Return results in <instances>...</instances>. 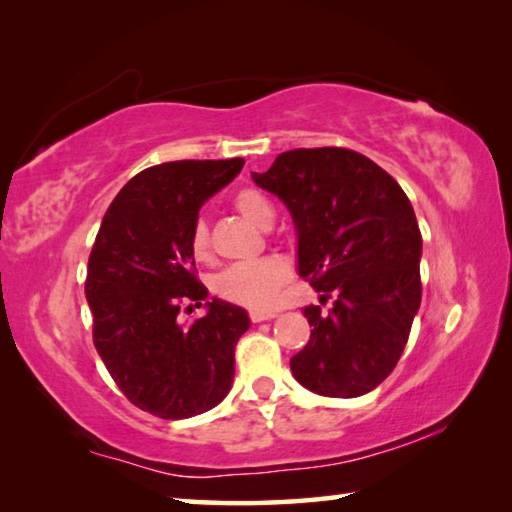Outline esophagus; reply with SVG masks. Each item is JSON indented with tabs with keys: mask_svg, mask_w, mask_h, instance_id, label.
I'll list each match as a JSON object with an SVG mask.
<instances>
[{
	"mask_svg": "<svg viewBox=\"0 0 512 512\" xmlns=\"http://www.w3.org/2000/svg\"><path fill=\"white\" fill-rule=\"evenodd\" d=\"M275 316H277L275 311H262V309L250 311V320H253V323H264V320H271Z\"/></svg>",
	"mask_w": 512,
	"mask_h": 512,
	"instance_id": "34e87169",
	"label": "esophagus"
}]
</instances>
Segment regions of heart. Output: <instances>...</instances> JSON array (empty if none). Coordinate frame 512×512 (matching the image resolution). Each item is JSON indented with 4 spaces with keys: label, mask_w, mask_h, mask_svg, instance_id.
<instances>
[{
    "label": "heart",
    "mask_w": 512,
    "mask_h": 512,
    "mask_svg": "<svg viewBox=\"0 0 512 512\" xmlns=\"http://www.w3.org/2000/svg\"><path fill=\"white\" fill-rule=\"evenodd\" d=\"M232 205L257 228H268L273 221V207L257 189H239L232 198ZM189 250H192L196 262H210L212 259L210 230H207L203 219H196L192 230H189ZM289 275L291 271L282 257L271 255L250 259V262L232 264L216 275L214 293L223 300L248 309H271L280 298L284 284L289 282Z\"/></svg>",
    "instance_id": "obj_1"
}]
</instances>
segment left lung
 <instances>
[{
  "instance_id": "1",
  "label": "left lung",
  "mask_w": 512,
  "mask_h": 512,
  "mask_svg": "<svg viewBox=\"0 0 512 512\" xmlns=\"http://www.w3.org/2000/svg\"><path fill=\"white\" fill-rule=\"evenodd\" d=\"M253 178L289 207L300 275L320 293L302 309L314 329L293 377L325 397L370 393L400 361L422 298L411 201L391 173L341 146L280 153Z\"/></svg>"
}]
</instances>
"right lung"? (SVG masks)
<instances>
[{"label":"right lung","mask_w":512,"mask_h":512,"mask_svg":"<svg viewBox=\"0 0 512 512\" xmlns=\"http://www.w3.org/2000/svg\"><path fill=\"white\" fill-rule=\"evenodd\" d=\"M244 162L178 160L140 171L110 203L94 239L85 277L94 348L128 402L162 420L210 411L235 377L246 311L212 300L205 316L185 325L180 311L207 298L189 230Z\"/></svg>","instance_id":"right-lung-1"}]
</instances>
